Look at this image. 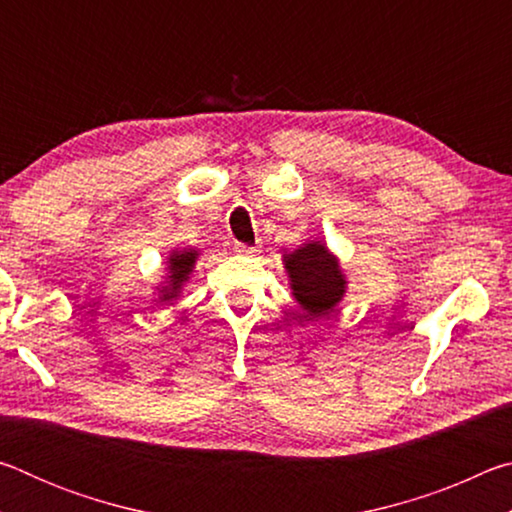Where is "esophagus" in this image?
<instances>
[{"label":"esophagus","mask_w":512,"mask_h":512,"mask_svg":"<svg viewBox=\"0 0 512 512\" xmlns=\"http://www.w3.org/2000/svg\"><path fill=\"white\" fill-rule=\"evenodd\" d=\"M235 253H237V255H255L257 248L246 246V244H235Z\"/></svg>","instance_id":"obj_1"}]
</instances>
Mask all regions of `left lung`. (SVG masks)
Returning a JSON list of instances; mask_svg holds the SVG:
<instances>
[{"label":"left lung","instance_id":"8db88e82","mask_svg":"<svg viewBox=\"0 0 512 512\" xmlns=\"http://www.w3.org/2000/svg\"><path fill=\"white\" fill-rule=\"evenodd\" d=\"M293 298L298 300L302 318L327 316L345 296V275L339 259L320 241H309L293 253L284 255Z\"/></svg>","mask_w":512,"mask_h":512}]
</instances>
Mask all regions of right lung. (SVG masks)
Here are the masks:
<instances>
[{
	"label": "right lung",
	"instance_id": "obj_1",
	"mask_svg": "<svg viewBox=\"0 0 512 512\" xmlns=\"http://www.w3.org/2000/svg\"><path fill=\"white\" fill-rule=\"evenodd\" d=\"M198 250L185 248V250H173L169 255V275L167 284L160 289V302L176 300L183 291V284L189 280V273L194 271Z\"/></svg>",
	"mask_w": 512,
	"mask_h": 512
}]
</instances>
